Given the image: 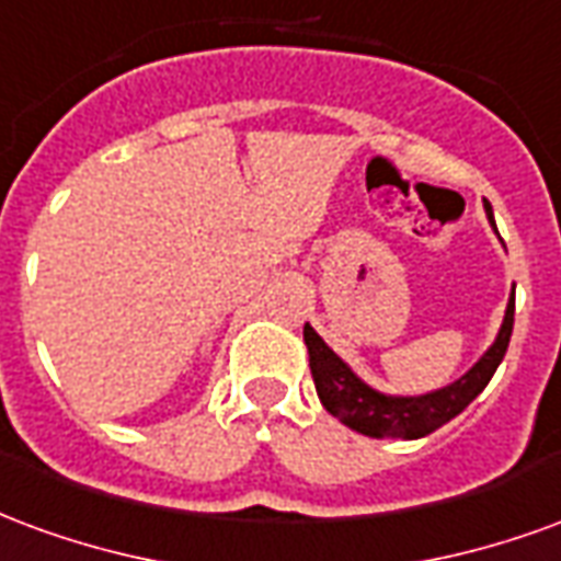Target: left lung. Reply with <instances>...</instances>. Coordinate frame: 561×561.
Masks as SVG:
<instances>
[{
  "mask_svg": "<svg viewBox=\"0 0 561 561\" xmlns=\"http://www.w3.org/2000/svg\"><path fill=\"white\" fill-rule=\"evenodd\" d=\"M484 208L493 220L488 203ZM511 329H514V293H511L496 343L481 355V362L457 382L439 388L433 394H421V398H388V394H379L365 386L337 355L331 353L325 341L310 325H305V343H308L310 374H313L317 394L334 419L353 427L355 433L374 436V439H421L457 419L488 388L496 367L505 358Z\"/></svg>",
  "mask_w": 561,
  "mask_h": 561,
  "instance_id": "left-lung-1",
  "label": "left lung"
}]
</instances>
